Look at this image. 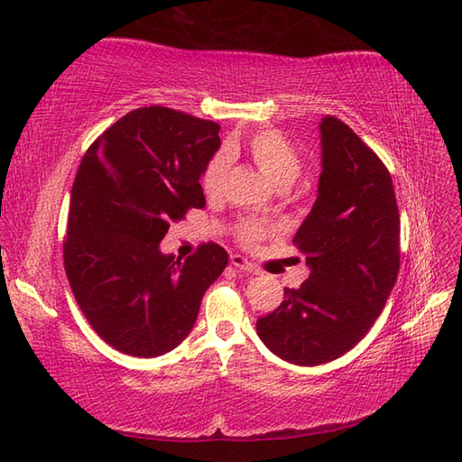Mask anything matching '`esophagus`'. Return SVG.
<instances>
[{
    "mask_svg": "<svg viewBox=\"0 0 462 462\" xmlns=\"http://www.w3.org/2000/svg\"><path fill=\"white\" fill-rule=\"evenodd\" d=\"M231 264L235 266V268H239V270H243V273H251V274H258V268L251 263V261H246L245 256H241V254H231Z\"/></svg>",
    "mask_w": 462,
    "mask_h": 462,
    "instance_id": "obj_1",
    "label": "esophagus"
}]
</instances>
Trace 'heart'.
I'll return each instance as SVG.
<instances>
[{"instance_id": "1", "label": "heart", "mask_w": 462, "mask_h": 462, "mask_svg": "<svg viewBox=\"0 0 462 462\" xmlns=\"http://www.w3.org/2000/svg\"><path fill=\"white\" fill-rule=\"evenodd\" d=\"M245 149L251 154L254 164L280 188H288L301 172V156L296 146L276 129L256 131L245 141ZM237 151L239 144L231 143L227 149H219L209 156L199 178L201 188L208 196H216L223 189L225 178H227L233 162L231 154ZM233 233L241 245L253 246L273 233V225L263 219L245 217L235 223Z\"/></svg>"}]
</instances>
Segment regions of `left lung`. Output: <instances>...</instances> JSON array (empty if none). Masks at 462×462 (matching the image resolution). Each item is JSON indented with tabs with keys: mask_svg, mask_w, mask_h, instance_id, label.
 I'll return each mask as SVG.
<instances>
[{
	"mask_svg": "<svg viewBox=\"0 0 462 462\" xmlns=\"http://www.w3.org/2000/svg\"><path fill=\"white\" fill-rule=\"evenodd\" d=\"M318 199L294 245L310 278L258 318L263 343L288 363L335 361L384 310L400 270V213L388 168L341 119L323 117Z\"/></svg>",
	"mask_w": 462,
	"mask_h": 462,
	"instance_id": "left-lung-1",
	"label": "left lung"
}]
</instances>
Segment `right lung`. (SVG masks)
<instances>
[{
	"instance_id": "add662e5",
	"label": "right lung",
	"mask_w": 462,
	"mask_h": 462,
	"mask_svg": "<svg viewBox=\"0 0 462 462\" xmlns=\"http://www.w3.org/2000/svg\"><path fill=\"white\" fill-rule=\"evenodd\" d=\"M219 129L171 107H139L101 133L78 168L64 270L88 323L121 353L151 358L182 343L229 263L211 241L184 261L159 249L172 221L206 206L199 176Z\"/></svg>"
}]
</instances>
